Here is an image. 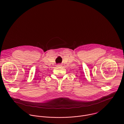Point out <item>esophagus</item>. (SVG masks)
Instances as JSON below:
<instances>
[{"label": "esophagus", "mask_w": 124, "mask_h": 124, "mask_svg": "<svg viewBox=\"0 0 124 124\" xmlns=\"http://www.w3.org/2000/svg\"><path fill=\"white\" fill-rule=\"evenodd\" d=\"M61 66V65H59H59H57V66Z\"/></svg>", "instance_id": "esophagus-1"}]
</instances>
